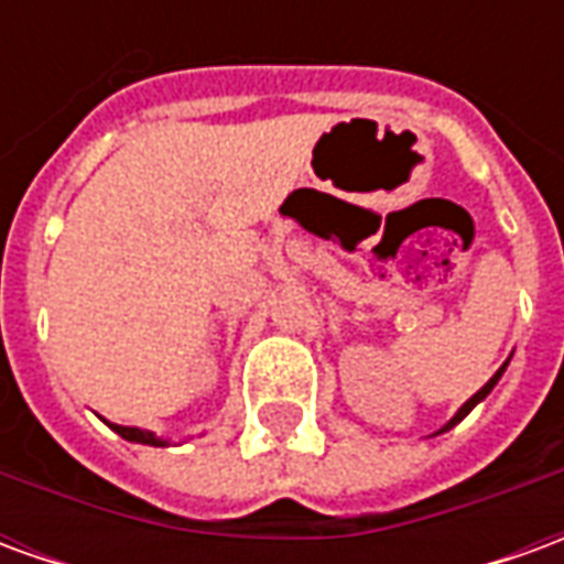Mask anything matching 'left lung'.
<instances>
[{"mask_svg":"<svg viewBox=\"0 0 564 564\" xmlns=\"http://www.w3.org/2000/svg\"><path fill=\"white\" fill-rule=\"evenodd\" d=\"M505 368H508V362H505V366L498 368L496 375H492V378H489V383H486L484 390H477V392H474V395H471V399H468V402L462 404V408H459V414L453 416V420H449V423L444 425V429H441V432H447V429H453V425L459 423V420H465V416L471 414V408H474V404H477V402H484L486 395H489V392H492V387H496V383H498V378H501V375H505Z\"/></svg>","mask_w":564,"mask_h":564,"instance_id":"obj_1","label":"left lung"}]
</instances>
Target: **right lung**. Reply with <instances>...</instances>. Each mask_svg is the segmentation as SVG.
<instances>
[{
  "label": "right lung",
  "mask_w": 564,
  "mask_h": 564,
  "mask_svg": "<svg viewBox=\"0 0 564 564\" xmlns=\"http://www.w3.org/2000/svg\"><path fill=\"white\" fill-rule=\"evenodd\" d=\"M108 425L115 429L117 435L127 437V441H135V444H150V447H162V444H165L162 437H153L150 432H141V429H132V425H115V423H108Z\"/></svg>",
  "instance_id": "add662e5"
}]
</instances>
